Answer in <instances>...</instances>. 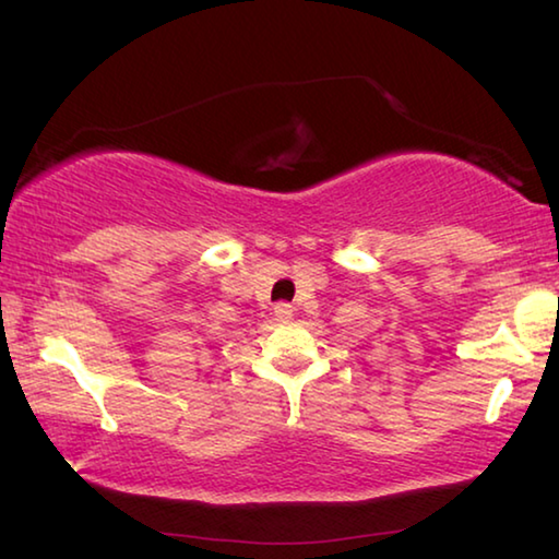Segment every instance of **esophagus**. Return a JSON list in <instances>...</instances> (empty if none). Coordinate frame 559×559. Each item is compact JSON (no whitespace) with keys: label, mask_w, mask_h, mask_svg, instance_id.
<instances>
[{"label":"esophagus","mask_w":559,"mask_h":559,"mask_svg":"<svg viewBox=\"0 0 559 559\" xmlns=\"http://www.w3.org/2000/svg\"><path fill=\"white\" fill-rule=\"evenodd\" d=\"M292 312H295V309H292V305H287V301H280V305H274V317H277L280 322H289Z\"/></svg>","instance_id":"esophagus-1"}]
</instances>
